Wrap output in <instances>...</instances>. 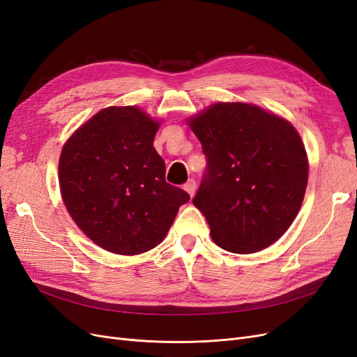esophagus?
Here are the masks:
<instances>
[{"mask_svg": "<svg viewBox=\"0 0 357 357\" xmlns=\"http://www.w3.org/2000/svg\"><path fill=\"white\" fill-rule=\"evenodd\" d=\"M195 189H197V183H195V180L190 178L185 185V190L189 193L190 197H193V193H195Z\"/></svg>", "mask_w": 357, "mask_h": 357, "instance_id": "1", "label": "esophagus"}]
</instances>
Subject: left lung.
Here are the masks:
<instances>
[{
	"instance_id": "1",
	"label": "left lung",
	"mask_w": 357,
	"mask_h": 357,
	"mask_svg": "<svg viewBox=\"0 0 357 357\" xmlns=\"http://www.w3.org/2000/svg\"><path fill=\"white\" fill-rule=\"evenodd\" d=\"M189 125L207 158L193 205L213 241L240 255L275 243L294 223L308 181L305 146L294 125L245 102L213 104Z\"/></svg>"
}]
</instances>
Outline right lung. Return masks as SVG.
<instances>
[{
    "instance_id": "1",
    "label": "right lung",
    "mask_w": 357,
    "mask_h": 357,
    "mask_svg": "<svg viewBox=\"0 0 357 357\" xmlns=\"http://www.w3.org/2000/svg\"><path fill=\"white\" fill-rule=\"evenodd\" d=\"M159 123L135 105L107 107L63 144L59 188L83 234L116 255H139L164 241L189 193L165 181L153 147Z\"/></svg>"
}]
</instances>
